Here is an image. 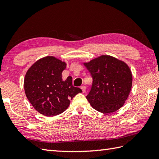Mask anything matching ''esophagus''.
<instances>
[{
    "label": "esophagus",
    "mask_w": 159,
    "mask_h": 159,
    "mask_svg": "<svg viewBox=\"0 0 159 159\" xmlns=\"http://www.w3.org/2000/svg\"><path fill=\"white\" fill-rule=\"evenodd\" d=\"M80 88H81L83 92H85V90H86V87L85 85H82L81 87H80Z\"/></svg>",
    "instance_id": "esophagus-1"
}]
</instances>
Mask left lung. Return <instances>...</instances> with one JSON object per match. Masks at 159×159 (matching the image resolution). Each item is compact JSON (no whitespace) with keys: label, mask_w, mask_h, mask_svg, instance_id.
Here are the masks:
<instances>
[{"label":"left lung","mask_w":159,"mask_h":159,"mask_svg":"<svg viewBox=\"0 0 159 159\" xmlns=\"http://www.w3.org/2000/svg\"><path fill=\"white\" fill-rule=\"evenodd\" d=\"M84 65L93 79L86 96L92 107L104 114L112 113L122 107L132 84V74L127 65L107 55Z\"/></svg>","instance_id":"1"}]
</instances>
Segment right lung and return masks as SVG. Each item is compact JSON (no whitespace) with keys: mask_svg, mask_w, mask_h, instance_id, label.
I'll list each match as a JSON object with an SVG mask.
<instances>
[{"mask_svg":"<svg viewBox=\"0 0 159 159\" xmlns=\"http://www.w3.org/2000/svg\"><path fill=\"white\" fill-rule=\"evenodd\" d=\"M66 63L53 57L39 59L27 70L25 92L36 111L47 116L60 114L69 107L70 100L81 89L72 85V78L62 79Z\"/></svg>","mask_w":159,"mask_h":159,"instance_id":"add662e5","label":"right lung"}]
</instances>
